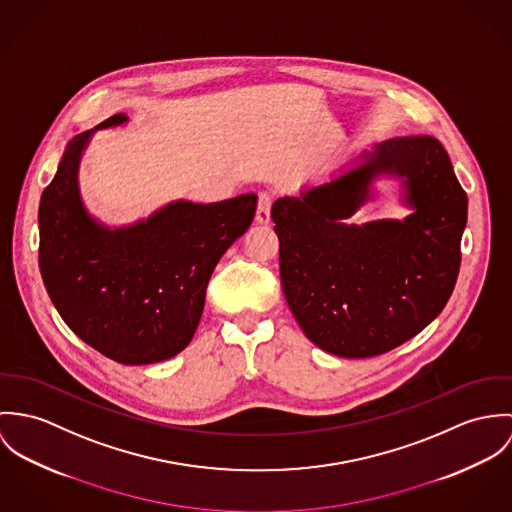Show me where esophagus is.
Listing matches in <instances>:
<instances>
[{"label":"esophagus","instance_id":"34e87169","mask_svg":"<svg viewBox=\"0 0 512 512\" xmlns=\"http://www.w3.org/2000/svg\"><path fill=\"white\" fill-rule=\"evenodd\" d=\"M271 206H273V196L269 192H261L259 194V202H257V224L267 226L271 222Z\"/></svg>","mask_w":512,"mask_h":512}]
</instances>
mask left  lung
<instances>
[{
    "label": "left lung",
    "mask_w": 512,
    "mask_h": 512,
    "mask_svg": "<svg viewBox=\"0 0 512 512\" xmlns=\"http://www.w3.org/2000/svg\"><path fill=\"white\" fill-rule=\"evenodd\" d=\"M379 175L401 180L411 214L347 225ZM271 218L288 308L306 338L332 355L363 359L395 349L454 292L467 196L430 135L377 143L332 180L279 198Z\"/></svg>",
    "instance_id": "1"
}]
</instances>
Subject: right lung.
<instances>
[{"mask_svg":"<svg viewBox=\"0 0 512 512\" xmlns=\"http://www.w3.org/2000/svg\"><path fill=\"white\" fill-rule=\"evenodd\" d=\"M115 114L74 135L39 206V267L66 326L123 365L180 353L196 332L210 277L251 226L257 196L196 204L176 200L149 218L110 228L84 206L82 155L98 129L127 123Z\"/></svg>","mask_w":512,"mask_h":512,"instance_id":"1","label":"right lung"}]
</instances>
